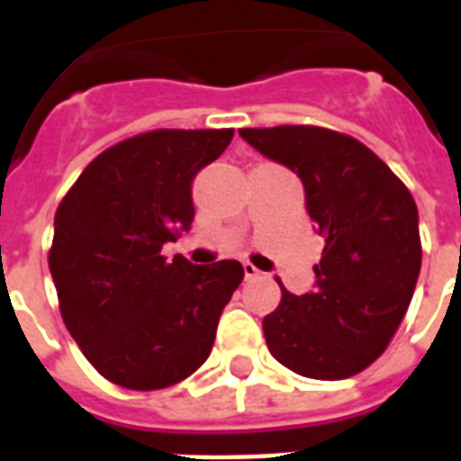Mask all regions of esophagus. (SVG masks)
<instances>
[{"label": "esophagus", "instance_id": "34e87169", "mask_svg": "<svg viewBox=\"0 0 461 461\" xmlns=\"http://www.w3.org/2000/svg\"><path fill=\"white\" fill-rule=\"evenodd\" d=\"M261 271L254 267V264H249V261H244V279H259Z\"/></svg>", "mask_w": 461, "mask_h": 461}]
</instances>
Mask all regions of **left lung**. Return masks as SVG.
<instances>
[{
    "label": "left lung",
    "instance_id": "obj_1",
    "mask_svg": "<svg viewBox=\"0 0 461 461\" xmlns=\"http://www.w3.org/2000/svg\"><path fill=\"white\" fill-rule=\"evenodd\" d=\"M240 135L299 175L309 217L326 240L313 291L281 289V303L261 323L271 356L303 377L356 375L383 356L415 294L422 264L415 200L375 152L343 132L279 125Z\"/></svg>",
    "mask_w": 461,
    "mask_h": 461
}]
</instances>
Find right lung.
<instances>
[{
    "label": "right lung",
    "instance_id": "add662e5",
    "mask_svg": "<svg viewBox=\"0 0 461 461\" xmlns=\"http://www.w3.org/2000/svg\"><path fill=\"white\" fill-rule=\"evenodd\" d=\"M231 138V128L140 132L101 152L56 210L49 269L61 319L115 385L162 390L210 356L244 267L167 261L162 244L190 230L192 180Z\"/></svg>",
    "mask_w": 461,
    "mask_h": 461
}]
</instances>
